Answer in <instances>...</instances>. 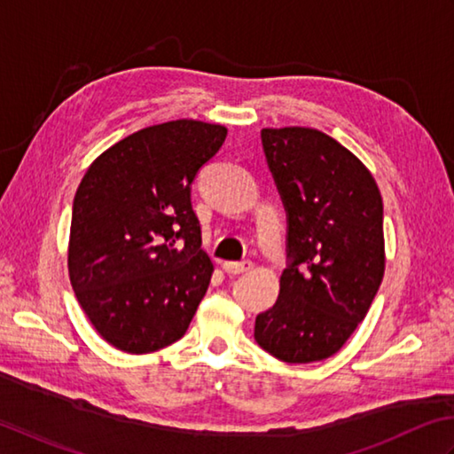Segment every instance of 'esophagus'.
I'll use <instances>...</instances> for the list:
<instances>
[{"label":"esophagus","mask_w":454,"mask_h":454,"mask_svg":"<svg viewBox=\"0 0 454 454\" xmlns=\"http://www.w3.org/2000/svg\"><path fill=\"white\" fill-rule=\"evenodd\" d=\"M223 268H225V272H229V274H243V272L251 270L253 262L251 261H240V262L227 261V262H223Z\"/></svg>","instance_id":"1"}]
</instances>
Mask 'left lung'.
<instances>
[{
  "mask_svg": "<svg viewBox=\"0 0 454 454\" xmlns=\"http://www.w3.org/2000/svg\"><path fill=\"white\" fill-rule=\"evenodd\" d=\"M261 137L288 214L290 264L278 300L256 316L254 339L284 363H317L339 353L382 284V196L366 166L317 129Z\"/></svg>",
  "mask_w": 454,
  "mask_h": 454,
  "instance_id": "8db88e82",
  "label": "left lung"
}]
</instances>
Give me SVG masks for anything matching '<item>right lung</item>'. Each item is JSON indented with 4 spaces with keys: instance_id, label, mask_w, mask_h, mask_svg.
<instances>
[{
    "instance_id": "obj_1",
    "label": "right lung",
    "mask_w": 454,
    "mask_h": 454,
    "mask_svg": "<svg viewBox=\"0 0 454 454\" xmlns=\"http://www.w3.org/2000/svg\"><path fill=\"white\" fill-rule=\"evenodd\" d=\"M223 125L176 119L145 127L90 164L74 196L68 274L78 303L109 345L146 355L184 337L214 262L190 201Z\"/></svg>"
}]
</instances>
